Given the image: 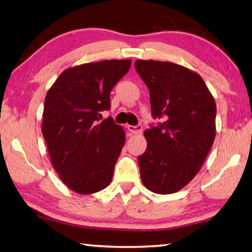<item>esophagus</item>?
Segmentation results:
<instances>
[{"mask_svg": "<svg viewBox=\"0 0 252 252\" xmlns=\"http://www.w3.org/2000/svg\"><path fill=\"white\" fill-rule=\"evenodd\" d=\"M127 128H128L130 133L134 134V135H138L143 131V126L140 125V124H138V125H136V126L128 125V126H127Z\"/></svg>", "mask_w": 252, "mask_h": 252, "instance_id": "1", "label": "esophagus"}]
</instances>
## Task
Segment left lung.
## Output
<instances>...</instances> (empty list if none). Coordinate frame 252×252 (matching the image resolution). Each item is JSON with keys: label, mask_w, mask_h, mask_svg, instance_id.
<instances>
[{"label": "left lung", "mask_w": 252, "mask_h": 252, "mask_svg": "<svg viewBox=\"0 0 252 252\" xmlns=\"http://www.w3.org/2000/svg\"><path fill=\"white\" fill-rule=\"evenodd\" d=\"M135 68L149 90L153 117L164 118L144 133L142 182L160 195L177 192L197 175L213 146L215 99L204 79L182 65L138 60Z\"/></svg>", "instance_id": "left-lung-1"}]
</instances>
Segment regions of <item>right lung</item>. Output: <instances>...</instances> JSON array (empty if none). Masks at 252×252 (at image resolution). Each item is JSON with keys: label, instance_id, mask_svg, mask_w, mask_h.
I'll return each instance as SVG.
<instances>
[{"label": "right lung", "instance_id": "1", "mask_svg": "<svg viewBox=\"0 0 252 252\" xmlns=\"http://www.w3.org/2000/svg\"><path fill=\"white\" fill-rule=\"evenodd\" d=\"M131 60H110L65 69L48 90L42 133L53 167L66 186L88 195L112 182L125 145V131L112 117L110 92L130 67Z\"/></svg>", "mask_w": 252, "mask_h": 252}]
</instances>
